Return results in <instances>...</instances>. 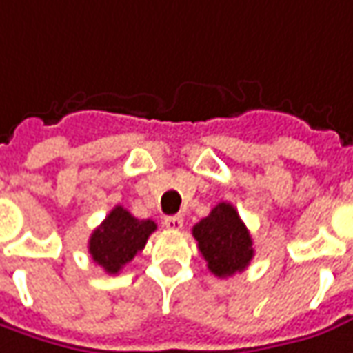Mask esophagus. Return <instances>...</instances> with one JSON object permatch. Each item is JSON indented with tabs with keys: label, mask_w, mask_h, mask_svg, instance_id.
Returning a JSON list of instances; mask_svg holds the SVG:
<instances>
[{
	"label": "esophagus",
	"mask_w": 353,
	"mask_h": 353,
	"mask_svg": "<svg viewBox=\"0 0 353 353\" xmlns=\"http://www.w3.org/2000/svg\"><path fill=\"white\" fill-rule=\"evenodd\" d=\"M164 226H166L168 230H181V228H183V216H181V214H176V216L164 218Z\"/></svg>",
	"instance_id": "1"
}]
</instances>
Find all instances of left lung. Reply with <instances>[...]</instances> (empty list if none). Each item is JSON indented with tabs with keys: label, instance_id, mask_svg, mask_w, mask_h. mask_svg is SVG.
<instances>
[{
	"label": "left lung",
	"instance_id": "1",
	"mask_svg": "<svg viewBox=\"0 0 353 353\" xmlns=\"http://www.w3.org/2000/svg\"><path fill=\"white\" fill-rule=\"evenodd\" d=\"M193 237L208 270L218 278L241 272L255 255L251 234L230 203H218L193 226Z\"/></svg>",
	"mask_w": 353,
	"mask_h": 353
}]
</instances>
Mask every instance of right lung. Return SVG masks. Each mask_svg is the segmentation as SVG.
Masks as SVG:
<instances>
[{"instance_id":"1","label":"right lung","mask_w":353,"mask_h":353,"mask_svg":"<svg viewBox=\"0 0 353 353\" xmlns=\"http://www.w3.org/2000/svg\"><path fill=\"white\" fill-rule=\"evenodd\" d=\"M154 230L157 224L152 220H139L123 207L112 208L88 239V253L108 274H117L145 249L146 239Z\"/></svg>"}]
</instances>
